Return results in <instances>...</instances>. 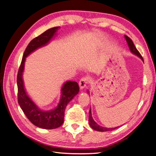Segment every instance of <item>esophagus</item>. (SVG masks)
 <instances>
[{
    "label": "esophagus",
    "mask_w": 156,
    "mask_h": 156,
    "mask_svg": "<svg viewBox=\"0 0 156 156\" xmlns=\"http://www.w3.org/2000/svg\"><path fill=\"white\" fill-rule=\"evenodd\" d=\"M89 81H90V78L87 76L83 77V78H81V80L79 81V83L80 88H81V89L84 88L87 86V84L88 83Z\"/></svg>",
    "instance_id": "34e87169"
}]
</instances>
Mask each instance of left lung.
<instances>
[{"label":"left lung","instance_id":"left-lung-1","mask_svg":"<svg viewBox=\"0 0 156 156\" xmlns=\"http://www.w3.org/2000/svg\"><path fill=\"white\" fill-rule=\"evenodd\" d=\"M124 36H125V38L127 41V45H128L129 49H130L131 53H133L135 55L139 56V58H140L141 59L143 60V56H141V55L140 54V53L138 51V50L136 49L133 41H132L131 39L129 38V37L128 36H127L126 35H124ZM89 124H90V127H92L93 129L98 131H108L113 130V129H115L116 128V127H114V128H107V127H104L99 126L93 119V118L92 116V113H91V108L90 109V111H89Z\"/></svg>","mask_w":156,"mask_h":156}]
</instances>
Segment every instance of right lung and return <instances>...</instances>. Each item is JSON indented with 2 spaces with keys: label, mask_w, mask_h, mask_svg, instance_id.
Segmentation results:
<instances>
[{
  "label": "right lung",
  "mask_w": 156,
  "mask_h": 156,
  "mask_svg": "<svg viewBox=\"0 0 156 156\" xmlns=\"http://www.w3.org/2000/svg\"><path fill=\"white\" fill-rule=\"evenodd\" d=\"M59 27L51 28L42 33L27 45L24 52L20 67L19 68L17 77V84L18 88V103L23 112L32 123L36 126L43 129H55L63 124L64 111L68 103L72 100L79 92V87L78 83L75 81H66L63 85L62 96L58 106L51 111H42L31 100L28 96L24 88L23 81V72L27 56L37 48L46 45L56 34Z\"/></svg>",
  "instance_id": "add662e5"
}]
</instances>
